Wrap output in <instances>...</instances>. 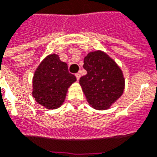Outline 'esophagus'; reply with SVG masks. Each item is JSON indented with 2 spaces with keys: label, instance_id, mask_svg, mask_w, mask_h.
Masks as SVG:
<instances>
[{
  "label": "esophagus",
  "instance_id": "obj_1",
  "mask_svg": "<svg viewBox=\"0 0 157 157\" xmlns=\"http://www.w3.org/2000/svg\"><path fill=\"white\" fill-rule=\"evenodd\" d=\"M75 76H76V79H77V80H79V79H80V77H81V73H80V72L76 73V74H75Z\"/></svg>",
  "mask_w": 157,
  "mask_h": 157
}]
</instances>
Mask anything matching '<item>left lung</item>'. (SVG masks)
<instances>
[{
  "mask_svg": "<svg viewBox=\"0 0 157 157\" xmlns=\"http://www.w3.org/2000/svg\"><path fill=\"white\" fill-rule=\"evenodd\" d=\"M83 68L87 75L80 78V84L87 102L94 109L109 108L124 92L122 70L101 51L88 53L84 58Z\"/></svg>",
  "mask_w": 157,
  "mask_h": 157,
  "instance_id": "8db88e82",
  "label": "left lung"
}]
</instances>
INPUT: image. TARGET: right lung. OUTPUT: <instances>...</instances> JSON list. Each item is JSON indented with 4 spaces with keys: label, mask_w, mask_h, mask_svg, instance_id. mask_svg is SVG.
I'll return each instance as SVG.
<instances>
[{
    "label": "right lung",
    "mask_w": 157,
    "mask_h": 157,
    "mask_svg": "<svg viewBox=\"0 0 157 157\" xmlns=\"http://www.w3.org/2000/svg\"><path fill=\"white\" fill-rule=\"evenodd\" d=\"M76 81L68 65L56 54L46 56L34 73L33 95L38 104L48 109L59 107L65 100L68 88Z\"/></svg>",
    "instance_id": "1"
}]
</instances>
